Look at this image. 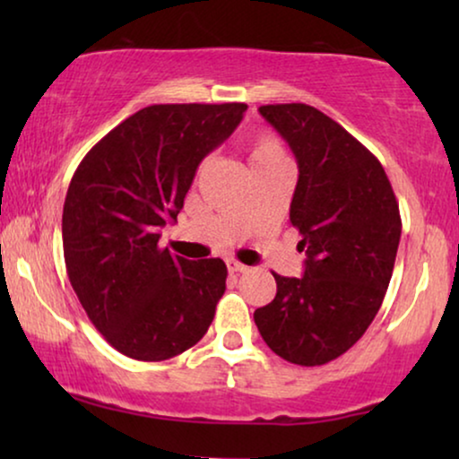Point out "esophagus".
<instances>
[{
	"mask_svg": "<svg viewBox=\"0 0 459 459\" xmlns=\"http://www.w3.org/2000/svg\"><path fill=\"white\" fill-rule=\"evenodd\" d=\"M228 272L230 273H247L248 267L242 265V263H238V261H228Z\"/></svg>",
	"mask_w": 459,
	"mask_h": 459,
	"instance_id": "1",
	"label": "esophagus"
}]
</instances>
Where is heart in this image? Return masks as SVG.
<instances>
[{
  "instance_id": "b5f03b06",
  "label": "heart",
  "mask_w": 459,
  "mask_h": 459,
  "mask_svg": "<svg viewBox=\"0 0 459 459\" xmlns=\"http://www.w3.org/2000/svg\"><path fill=\"white\" fill-rule=\"evenodd\" d=\"M247 154H248V162H250V169H253V173L286 162L284 148H281L278 137L269 134V131H259V134L250 137Z\"/></svg>"
}]
</instances>
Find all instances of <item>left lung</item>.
I'll return each mask as SVG.
<instances>
[{"mask_svg":"<svg viewBox=\"0 0 459 459\" xmlns=\"http://www.w3.org/2000/svg\"><path fill=\"white\" fill-rule=\"evenodd\" d=\"M261 117L299 165L290 223L307 255L303 278L273 273L278 292L255 311L267 347L297 366H324L374 322L401 238L399 204L380 160L307 104H267Z\"/></svg>","mask_w":459,"mask_h":459,"instance_id":"1","label":"left lung"}]
</instances>
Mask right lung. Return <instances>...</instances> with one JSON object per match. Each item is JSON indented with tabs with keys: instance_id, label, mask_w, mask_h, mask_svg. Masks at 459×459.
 <instances>
[{
	"instance_id": "1",
	"label": "right lung",
	"mask_w": 459,
	"mask_h": 459,
	"mask_svg": "<svg viewBox=\"0 0 459 459\" xmlns=\"http://www.w3.org/2000/svg\"><path fill=\"white\" fill-rule=\"evenodd\" d=\"M248 106L154 104L104 135L74 171L62 211L66 273L87 317L118 353L165 361L206 334L225 292L221 259L159 248L203 159Z\"/></svg>"
}]
</instances>
